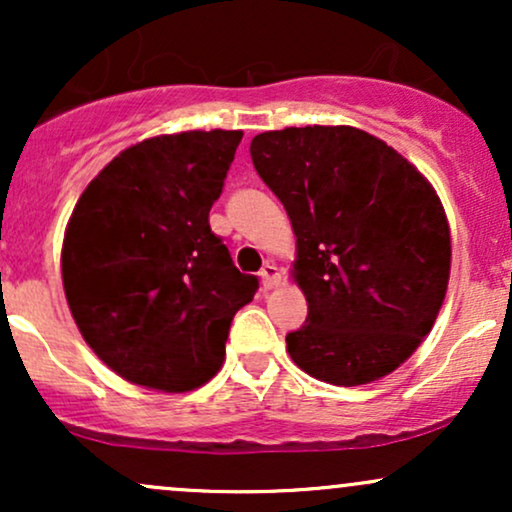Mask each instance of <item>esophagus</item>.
<instances>
[{
  "label": "esophagus",
  "mask_w": 512,
  "mask_h": 512,
  "mask_svg": "<svg viewBox=\"0 0 512 512\" xmlns=\"http://www.w3.org/2000/svg\"><path fill=\"white\" fill-rule=\"evenodd\" d=\"M260 279H262L264 289H274V286L281 284V269L276 267L274 262H267L260 269Z\"/></svg>",
  "instance_id": "esophagus-1"
}]
</instances>
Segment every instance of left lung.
I'll return each mask as SVG.
<instances>
[{"instance_id": "8db88e82", "label": "left lung", "mask_w": 512, "mask_h": 512, "mask_svg": "<svg viewBox=\"0 0 512 512\" xmlns=\"http://www.w3.org/2000/svg\"><path fill=\"white\" fill-rule=\"evenodd\" d=\"M250 156L296 233L308 317L286 334L293 363L344 387L392 373L448 291L450 226L431 182L383 139L344 125L262 132Z\"/></svg>"}]
</instances>
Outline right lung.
Listing matches in <instances>:
<instances>
[{
	"instance_id": "1",
	"label": "right lung",
	"mask_w": 512,
	"mask_h": 512,
	"mask_svg": "<svg viewBox=\"0 0 512 512\" xmlns=\"http://www.w3.org/2000/svg\"><path fill=\"white\" fill-rule=\"evenodd\" d=\"M240 129L129 146L79 197L62 284L81 337L134 385L187 392L219 373L233 315L260 289L211 231Z\"/></svg>"
}]
</instances>
